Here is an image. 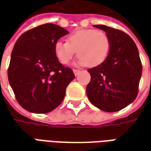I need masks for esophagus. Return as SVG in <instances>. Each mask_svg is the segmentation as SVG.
I'll return each mask as SVG.
<instances>
[{
  "instance_id": "obj_1",
  "label": "esophagus",
  "mask_w": 151,
  "mask_h": 151,
  "mask_svg": "<svg viewBox=\"0 0 151 151\" xmlns=\"http://www.w3.org/2000/svg\"><path fill=\"white\" fill-rule=\"evenodd\" d=\"M73 73L75 74V76L78 75L79 73H80V70H78V69H73Z\"/></svg>"
}]
</instances>
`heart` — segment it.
I'll list each match as a JSON object with an SVG mask.
<instances>
[{"instance_id":"heart-1","label":"heart","mask_w":151,"mask_h":151,"mask_svg":"<svg viewBox=\"0 0 151 151\" xmlns=\"http://www.w3.org/2000/svg\"><path fill=\"white\" fill-rule=\"evenodd\" d=\"M111 48V41L107 33L95 29H83L75 31L67 41H57L55 55L62 65H67L75 54L79 57L77 65L97 66L107 59Z\"/></svg>"}]
</instances>
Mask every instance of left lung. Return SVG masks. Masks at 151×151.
I'll return each mask as SVG.
<instances>
[{"label": "left lung", "mask_w": 151, "mask_h": 151, "mask_svg": "<svg viewBox=\"0 0 151 151\" xmlns=\"http://www.w3.org/2000/svg\"><path fill=\"white\" fill-rule=\"evenodd\" d=\"M93 27L108 34L111 48L101 65L88 69L91 82L86 86L87 97L102 111H120L132 104L138 93L142 73L138 49L123 31L104 25Z\"/></svg>", "instance_id": "1"}]
</instances>
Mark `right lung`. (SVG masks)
I'll return each mask as SVG.
<instances>
[{"mask_svg":"<svg viewBox=\"0 0 151 151\" xmlns=\"http://www.w3.org/2000/svg\"><path fill=\"white\" fill-rule=\"evenodd\" d=\"M69 31L52 23L29 30L16 41L8 69L9 85L18 104L33 113L57 108L75 76L59 62L55 44Z\"/></svg>","mask_w":151,"mask_h":151,"instance_id":"1","label":"right lung"}]
</instances>
